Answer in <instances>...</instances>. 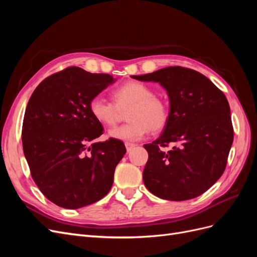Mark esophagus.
<instances>
[{
    "mask_svg": "<svg viewBox=\"0 0 257 257\" xmlns=\"http://www.w3.org/2000/svg\"><path fill=\"white\" fill-rule=\"evenodd\" d=\"M135 144H132V143H125V147H126V150H127V152H130L132 149H133V148H135Z\"/></svg>",
    "mask_w": 257,
    "mask_h": 257,
    "instance_id": "1",
    "label": "esophagus"
}]
</instances>
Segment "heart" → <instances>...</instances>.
Instances as JSON below:
<instances>
[{
	"label": "heart",
	"mask_w": 257,
	"mask_h": 257,
	"mask_svg": "<svg viewBox=\"0 0 257 257\" xmlns=\"http://www.w3.org/2000/svg\"><path fill=\"white\" fill-rule=\"evenodd\" d=\"M113 102L96 95L89 103L90 113L97 123L111 127L126 112L125 125L109 131V136L123 142H137L150 131L164 128L169 120V108L164 99L155 95L151 85L141 81H127L112 91Z\"/></svg>",
	"instance_id": "1"
}]
</instances>
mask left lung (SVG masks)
I'll use <instances>...</instances> for the list:
<instances>
[{"label":"left lung","instance_id":"1","mask_svg":"<svg viewBox=\"0 0 257 257\" xmlns=\"http://www.w3.org/2000/svg\"><path fill=\"white\" fill-rule=\"evenodd\" d=\"M132 77L159 82L170 104L164 132L144 145L149 154L143 173L146 188L167 200L201 195L223 175L234 141L226 96L206 76L186 67L169 66ZM169 143L175 146L165 152Z\"/></svg>","mask_w":257,"mask_h":257}]
</instances>
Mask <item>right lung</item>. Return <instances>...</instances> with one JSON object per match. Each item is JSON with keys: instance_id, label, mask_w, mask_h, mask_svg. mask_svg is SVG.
Returning <instances> with one entry per match:
<instances>
[{"instance_id": "right-lung-1", "label": "right lung", "mask_w": 257, "mask_h": 257, "mask_svg": "<svg viewBox=\"0 0 257 257\" xmlns=\"http://www.w3.org/2000/svg\"><path fill=\"white\" fill-rule=\"evenodd\" d=\"M115 79L71 66L44 79L31 95L22 124V147L31 176L53 204L77 209L110 191L123 142L95 143L103 126L90 113V100Z\"/></svg>"}]
</instances>
